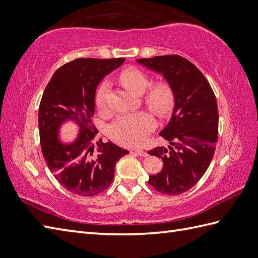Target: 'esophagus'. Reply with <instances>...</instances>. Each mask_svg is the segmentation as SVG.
Returning <instances> with one entry per match:
<instances>
[{
    "label": "esophagus",
    "instance_id": "34e87169",
    "mask_svg": "<svg viewBox=\"0 0 258 258\" xmlns=\"http://www.w3.org/2000/svg\"><path fill=\"white\" fill-rule=\"evenodd\" d=\"M134 152H135V154H137V155H139V156H141V157H146V156H148V154H147L145 151H143V149H140V148H135Z\"/></svg>",
    "mask_w": 258,
    "mask_h": 258
}]
</instances>
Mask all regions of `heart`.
Instances as JSON below:
<instances>
[{
    "instance_id": "obj_1",
    "label": "heart",
    "mask_w": 258,
    "mask_h": 258,
    "mask_svg": "<svg viewBox=\"0 0 258 258\" xmlns=\"http://www.w3.org/2000/svg\"><path fill=\"white\" fill-rule=\"evenodd\" d=\"M122 85L135 94H143L151 86L149 77L139 68H127L118 76ZM110 91V83L104 81L95 97V104L99 110H104L106 98ZM146 104L157 114H166L173 104V93L165 82H159L149 88L145 95ZM155 127V119L147 112L124 114L117 117L109 126V135L119 144L128 146L141 145L146 140L149 132Z\"/></svg>"
}]
</instances>
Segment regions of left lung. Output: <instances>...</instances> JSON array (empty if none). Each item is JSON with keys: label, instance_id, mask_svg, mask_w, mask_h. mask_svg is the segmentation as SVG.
I'll return each mask as SVG.
<instances>
[{"label": "left lung", "instance_id": "left-lung-1", "mask_svg": "<svg viewBox=\"0 0 258 258\" xmlns=\"http://www.w3.org/2000/svg\"><path fill=\"white\" fill-rule=\"evenodd\" d=\"M136 61L164 77L175 101L170 121L159 133L169 142L168 147L148 152L163 160V169L149 176L148 183L164 195H181L200 180L213 158L219 128L217 99L201 71L181 56Z\"/></svg>", "mask_w": 258, "mask_h": 258}]
</instances>
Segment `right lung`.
<instances>
[{
    "mask_svg": "<svg viewBox=\"0 0 258 258\" xmlns=\"http://www.w3.org/2000/svg\"><path fill=\"white\" fill-rule=\"evenodd\" d=\"M124 58H79L61 66L45 89L38 113L43 156L57 180L71 194L95 196L114 179L117 160L126 149L99 140L92 124L97 87L103 78L118 68ZM75 122L80 131L69 143L61 141L64 123Z\"/></svg>",
    "mask_w": 258,
    "mask_h": 258,
    "instance_id": "1",
    "label": "right lung"
}]
</instances>
